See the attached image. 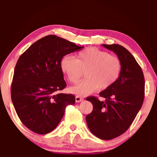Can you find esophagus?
I'll return each mask as SVG.
<instances>
[{
  "mask_svg": "<svg viewBox=\"0 0 157 157\" xmlns=\"http://www.w3.org/2000/svg\"><path fill=\"white\" fill-rule=\"evenodd\" d=\"M83 100H84V99L81 97H79V96H76L75 97V102H80Z\"/></svg>",
  "mask_w": 157,
  "mask_h": 157,
  "instance_id": "1",
  "label": "esophagus"
}]
</instances>
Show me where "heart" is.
<instances>
[{"label":"heart","instance_id":"1","mask_svg":"<svg viewBox=\"0 0 157 157\" xmlns=\"http://www.w3.org/2000/svg\"><path fill=\"white\" fill-rule=\"evenodd\" d=\"M60 68L68 80L76 84L84 71V80L69 91L79 96H86L98 89L106 90L115 84L121 71V62L118 57L108 52L95 48H88L79 52L76 59L64 56L60 62Z\"/></svg>","mask_w":157,"mask_h":157}]
</instances>
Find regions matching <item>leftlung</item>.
I'll return each mask as SVG.
<instances>
[{"mask_svg":"<svg viewBox=\"0 0 157 157\" xmlns=\"http://www.w3.org/2000/svg\"><path fill=\"white\" fill-rule=\"evenodd\" d=\"M118 55L121 71L112 86L100 93L105 101L90 96L86 100L94 106L86 117L90 131L102 140L121 136L129 129L142 107L145 95V79L141 68L125 48L118 44H102Z\"/></svg>","mask_w":157,"mask_h":157,"instance_id":"1","label":"left lung"}]
</instances>
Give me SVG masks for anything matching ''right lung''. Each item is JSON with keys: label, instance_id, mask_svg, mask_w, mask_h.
Segmentation results:
<instances>
[{"label": "right lung", "instance_id": "obj_1", "mask_svg": "<svg viewBox=\"0 0 157 157\" xmlns=\"http://www.w3.org/2000/svg\"><path fill=\"white\" fill-rule=\"evenodd\" d=\"M56 35L36 41L18 58L13 76L11 98L18 118L31 131L46 134L56 128L66 106L75 95L57 94L66 86L61 60L83 48Z\"/></svg>", "mask_w": 157, "mask_h": 157}]
</instances>
